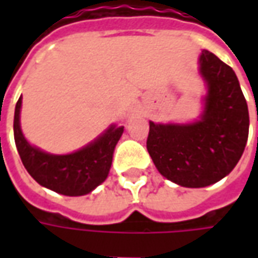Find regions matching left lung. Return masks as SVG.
Listing matches in <instances>:
<instances>
[{
  "label": "left lung",
  "mask_w": 258,
  "mask_h": 258,
  "mask_svg": "<svg viewBox=\"0 0 258 258\" xmlns=\"http://www.w3.org/2000/svg\"><path fill=\"white\" fill-rule=\"evenodd\" d=\"M199 70L207 85L199 121H149L146 141L159 173L186 188H203L228 175L238 164L249 137L247 103L232 68L205 49Z\"/></svg>",
  "instance_id": "8db88e82"
}]
</instances>
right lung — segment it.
Returning a JSON list of instances; mask_svg holds the SVG:
<instances>
[{"mask_svg": "<svg viewBox=\"0 0 258 258\" xmlns=\"http://www.w3.org/2000/svg\"><path fill=\"white\" fill-rule=\"evenodd\" d=\"M20 106L22 96L15 107V144L27 173L38 184L60 195L81 196L90 194L106 179L114 146L124 131L123 125H110L99 138L74 153L51 155L26 141L20 130Z\"/></svg>", "mask_w": 258, "mask_h": 258, "instance_id": "right-lung-1", "label": "right lung"}]
</instances>
